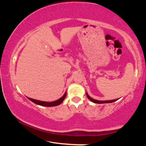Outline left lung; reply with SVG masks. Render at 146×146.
Returning <instances> with one entry per match:
<instances>
[{
  "label": "left lung",
  "mask_w": 146,
  "mask_h": 146,
  "mask_svg": "<svg viewBox=\"0 0 146 146\" xmlns=\"http://www.w3.org/2000/svg\"><path fill=\"white\" fill-rule=\"evenodd\" d=\"M86 95H87V97L89 100H90L91 102H93L94 103H96V104H105V103H111L113 102H115V101H117L118 99H115V100H105V101H100V100H95L92 98L91 97H90V96L88 95V93H86Z\"/></svg>",
  "instance_id": "left-lung-1"
}]
</instances>
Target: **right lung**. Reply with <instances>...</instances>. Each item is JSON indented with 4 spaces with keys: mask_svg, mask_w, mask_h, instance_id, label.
I'll use <instances>...</instances> for the list:
<instances>
[{
    "mask_svg": "<svg viewBox=\"0 0 146 146\" xmlns=\"http://www.w3.org/2000/svg\"><path fill=\"white\" fill-rule=\"evenodd\" d=\"M66 97V92L64 93V95L61 98H59L57 100L53 101V102H45V101H40V100H35L33 99V98L27 97L29 100H30L31 102H34L36 104L39 105V106H46V107H52V106H58L59 104L63 102V100H64V98Z\"/></svg>",
    "mask_w": 146,
    "mask_h": 146,
    "instance_id": "obj_1",
    "label": "right lung"
}]
</instances>
